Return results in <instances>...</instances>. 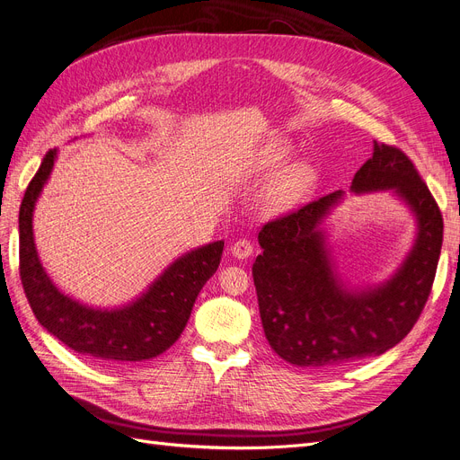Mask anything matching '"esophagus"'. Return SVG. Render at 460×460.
Instances as JSON below:
<instances>
[{"mask_svg":"<svg viewBox=\"0 0 460 460\" xmlns=\"http://www.w3.org/2000/svg\"><path fill=\"white\" fill-rule=\"evenodd\" d=\"M252 252H253V244L248 239H239L236 243H233V246H231V253L239 260L250 258Z\"/></svg>","mask_w":460,"mask_h":460,"instance_id":"obj_1","label":"esophagus"}]
</instances>
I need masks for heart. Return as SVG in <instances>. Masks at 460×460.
<instances>
[{
  "instance_id": "1",
  "label": "heart",
  "mask_w": 460,
  "mask_h": 460,
  "mask_svg": "<svg viewBox=\"0 0 460 460\" xmlns=\"http://www.w3.org/2000/svg\"><path fill=\"white\" fill-rule=\"evenodd\" d=\"M286 157V147L280 144H270L261 155V168L269 170L277 166ZM313 181V170L307 164H294L270 183L265 193V202L270 208H284L296 202Z\"/></svg>"
}]
</instances>
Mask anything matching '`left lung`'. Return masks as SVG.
I'll use <instances>...</instances> for the list:
<instances>
[{
  "label": "left lung",
  "instance_id": "left-lung-1",
  "mask_svg": "<svg viewBox=\"0 0 460 460\" xmlns=\"http://www.w3.org/2000/svg\"><path fill=\"white\" fill-rule=\"evenodd\" d=\"M350 190H393L417 216V241L394 277L366 290H347L332 269L318 229L341 191L267 221L263 253L252 267L267 341L282 360L333 371L379 356L411 332L429 301L444 241V217L415 164L394 146L373 142V155Z\"/></svg>",
  "mask_w": 460,
  "mask_h": 460
}]
</instances>
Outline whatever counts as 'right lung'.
<instances>
[{"instance_id": "1", "label": "right lung", "mask_w": 460, "mask_h": 460, "mask_svg": "<svg viewBox=\"0 0 460 460\" xmlns=\"http://www.w3.org/2000/svg\"><path fill=\"white\" fill-rule=\"evenodd\" d=\"M57 149H49L26 187L19 212L21 280L40 324L72 350L104 364L144 362L172 347L202 286L216 273L224 241L187 252L127 307L102 311L64 296L50 282L33 244V207L49 180Z\"/></svg>"}]
</instances>
